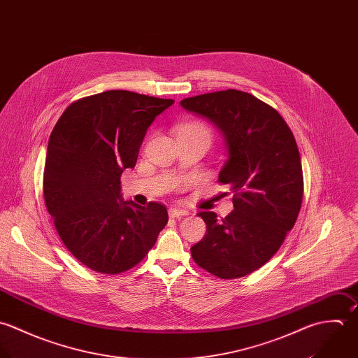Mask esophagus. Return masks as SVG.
<instances>
[{
    "mask_svg": "<svg viewBox=\"0 0 358 358\" xmlns=\"http://www.w3.org/2000/svg\"><path fill=\"white\" fill-rule=\"evenodd\" d=\"M189 213L186 210H182V208H171L169 210V217L172 218H179V217H185Z\"/></svg>",
    "mask_w": 358,
    "mask_h": 358,
    "instance_id": "1",
    "label": "esophagus"
}]
</instances>
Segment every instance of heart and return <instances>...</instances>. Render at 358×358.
<instances>
[{"label": "heart", "mask_w": 358, "mask_h": 358, "mask_svg": "<svg viewBox=\"0 0 358 358\" xmlns=\"http://www.w3.org/2000/svg\"><path fill=\"white\" fill-rule=\"evenodd\" d=\"M182 130H193V131H200V133H204V134H207V136L210 137V130H208V127H207L206 124L200 123V122L189 123V124L183 126V127H182Z\"/></svg>", "instance_id": "obj_1"}]
</instances>
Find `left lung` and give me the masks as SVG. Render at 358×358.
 <instances>
[{
	"label": "left lung",
	"instance_id": "left-lung-1",
	"mask_svg": "<svg viewBox=\"0 0 358 358\" xmlns=\"http://www.w3.org/2000/svg\"><path fill=\"white\" fill-rule=\"evenodd\" d=\"M180 106L222 134L228 159L218 180L232 190L235 208L224 220L199 213L207 235L190 248L192 257L218 278L245 276L272 258L300 213L303 169L294 136L276 110L234 89Z\"/></svg>",
	"mask_w": 358,
	"mask_h": 358
}]
</instances>
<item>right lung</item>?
<instances>
[{"mask_svg":"<svg viewBox=\"0 0 358 358\" xmlns=\"http://www.w3.org/2000/svg\"><path fill=\"white\" fill-rule=\"evenodd\" d=\"M173 103L110 90L71 104L57 122L44 200L65 247L87 268L111 275L130 269L166 225L165 206L122 199L120 175L134 168L147 129Z\"/></svg>","mask_w":358,"mask_h":358,"instance_id":"right-lung-1","label":"right lung"}]
</instances>
